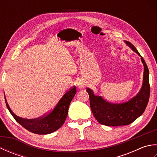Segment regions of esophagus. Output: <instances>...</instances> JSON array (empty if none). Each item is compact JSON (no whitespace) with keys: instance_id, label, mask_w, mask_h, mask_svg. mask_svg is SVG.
<instances>
[{"instance_id":"obj_1","label":"esophagus","mask_w":157,"mask_h":157,"mask_svg":"<svg viewBox=\"0 0 157 157\" xmlns=\"http://www.w3.org/2000/svg\"><path fill=\"white\" fill-rule=\"evenodd\" d=\"M77 86H78V88L80 90L82 89H84L86 88V86L84 84V83L82 82V81H79L78 82V84H77Z\"/></svg>"}]
</instances>
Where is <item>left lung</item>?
I'll return each instance as SVG.
<instances>
[{
    "mask_svg": "<svg viewBox=\"0 0 157 157\" xmlns=\"http://www.w3.org/2000/svg\"><path fill=\"white\" fill-rule=\"evenodd\" d=\"M125 44L140 56L144 65L143 82L138 94L129 101L122 103H111L101 96H96L92 89L88 88L90 105L96 119L101 124L107 126L127 125L142 115L147 106L150 96L149 71L144 59L132 43L124 40Z\"/></svg>",
    "mask_w": 157,
    "mask_h": 157,
    "instance_id": "1",
    "label": "left lung"
}]
</instances>
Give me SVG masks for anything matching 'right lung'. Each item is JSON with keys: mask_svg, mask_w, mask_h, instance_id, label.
I'll return each mask as SVG.
<instances>
[{"mask_svg": "<svg viewBox=\"0 0 157 157\" xmlns=\"http://www.w3.org/2000/svg\"><path fill=\"white\" fill-rule=\"evenodd\" d=\"M76 92V87L74 86L62 96L55 107L51 112L41 118L36 119H28L17 116L10 108L5 96V99L6 107L20 125L34 134L44 135L51 134L63 125L68 114L69 106Z\"/></svg>", "mask_w": 157, "mask_h": 157, "instance_id": "obj_1", "label": "right lung"}]
</instances>
